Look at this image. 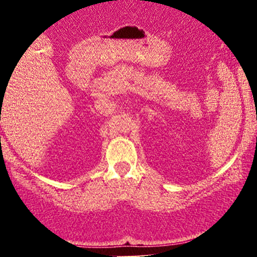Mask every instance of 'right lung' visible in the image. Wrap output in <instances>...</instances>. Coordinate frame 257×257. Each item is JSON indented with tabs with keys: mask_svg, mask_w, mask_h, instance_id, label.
<instances>
[{
	"mask_svg": "<svg viewBox=\"0 0 257 257\" xmlns=\"http://www.w3.org/2000/svg\"><path fill=\"white\" fill-rule=\"evenodd\" d=\"M1 101H2V100H1Z\"/></svg>",
	"mask_w": 257,
	"mask_h": 257,
	"instance_id": "obj_1",
	"label": "right lung"
}]
</instances>
